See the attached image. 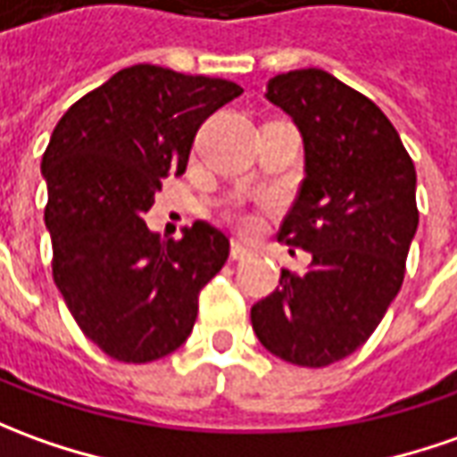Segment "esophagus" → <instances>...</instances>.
I'll return each mask as SVG.
<instances>
[{"mask_svg": "<svg viewBox=\"0 0 457 457\" xmlns=\"http://www.w3.org/2000/svg\"><path fill=\"white\" fill-rule=\"evenodd\" d=\"M229 254H232V260H247V257H253V250L245 247L240 240H232V250H229Z\"/></svg>", "mask_w": 457, "mask_h": 457, "instance_id": "obj_1", "label": "esophagus"}]
</instances>
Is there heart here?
<instances>
[{
	"label": "heart",
	"mask_w": 457,
	"mask_h": 457,
	"mask_svg": "<svg viewBox=\"0 0 457 457\" xmlns=\"http://www.w3.org/2000/svg\"><path fill=\"white\" fill-rule=\"evenodd\" d=\"M235 222H237L240 228H253V217L247 215L245 210H235Z\"/></svg>",
	"instance_id": "heart-1"
}]
</instances>
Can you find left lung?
<instances>
[{"label":"left lung","instance_id":"1","mask_svg":"<svg viewBox=\"0 0 457 457\" xmlns=\"http://www.w3.org/2000/svg\"><path fill=\"white\" fill-rule=\"evenodd\" d=\"M265 97L293 117L305 147L278 240L312 262L303 275L282 270L250 320L272 355L325 368L355 353L400 293L418 229L415 164L380 107L333 74H278Z\"/></svg>","mask_w":457,"mask_h":457}]
</instances>
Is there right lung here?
Masks as SVG:
<instances>
[{"instance_id": "right-lung-1", "label": "right lung", "mask_w": 457, "mask_h": 457, "mask_svg": "<svg viewBox=\"0 0 457 457\" xmlns=\"http://www.w3.org/2000/svg\"><path fill=\"white\" fill-rule=\"evenodd\" d=\"M242 87L135 64L77 99L42 157L52 275L82 333L110 358L152 362L192 333L197 297L228 262L222 229L197 220L179 240L142 215L162 177L187 170L200 124Z\"/></svg>"}]
</instances>
